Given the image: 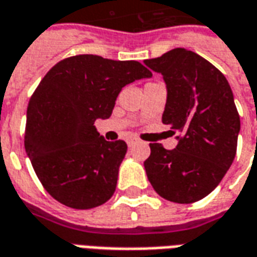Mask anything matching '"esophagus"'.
I'll list each match as a JSON object with an SVG mask.
<instances>
[{
    "label": "esophagus",
    "instance_id": "34e87169",
    "mask_svg": "<svg viewBox=\"0 0 257 257\" xmlns=\"http://www.w3.org/2000/svg\"><path fill=\"white\" fill-rule=\"evenodd\" d=\"M136 140H128V141H127V145H128V147H133V145H134V144H136Z\"/></svg>",
    "mask_w": 257,
    "mask_h": 257
}]
</instances>
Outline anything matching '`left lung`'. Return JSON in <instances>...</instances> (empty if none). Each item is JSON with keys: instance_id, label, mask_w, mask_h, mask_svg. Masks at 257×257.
<instances>
[{"instance_id": "8db88e82", "label": "left lung", "mask_w": 257, "mask_h": 257, "mask_svg": "<svg viewBox=\"0 0 257 257\" xmlns=\"http://www.w3.org/2000/svg\"><path fill=\"white\" fill-rule=\"evenodd\" d=\"M145 64L167 85L163 123L182 133L172 151L149 144L148 179L168 201L194 203L218 186L235 157L239 115L233 91L224 75L192 50L177 48Z\"/></svg>"}]
</instances>
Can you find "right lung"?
<instances>
[{"label":"right lung","mask_w":257,"mask_h":257,"mask_svg":"<svg viewBox=\"0 0 257 257\" xmlns=\"http://www.w3.org/2000/svg\"><path fill=\"white\" fill-rule=\"evenodd\" d=\"M152 72L141 63L79 54L49 69L30 98L24 148L45 190L59 203L90 209L115 193L124 141L94 127L108 119L121 87Z\"/></svg>","instance_id":"add662e5"}]
</instances>
